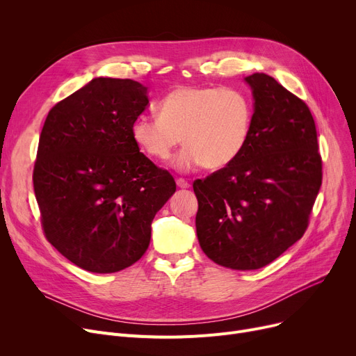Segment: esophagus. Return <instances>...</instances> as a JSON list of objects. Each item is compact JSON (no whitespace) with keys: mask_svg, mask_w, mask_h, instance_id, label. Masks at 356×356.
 <instances>
[{"mask_svg":"<svg viewBox=\"0 0 356 356\" xmlns=\"http://www.w3.org/2000/svg\"><path fill=\"white\" fill-rule=\"evenodd\" d=\"M176 184H177V188H180V189L191 188V183L188 180H184V179H176Z\"/></svg>","mask_w":356,"mask_h":356,"instance_id":"esophagus-1","label":"esophagus"}]
</instances>
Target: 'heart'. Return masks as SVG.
Listing matches in <instances>:
<instances>
[{
    "label": "heart",
    "instance_id": "b5f03b06",
    "mask_svg": "<svg viewBox=\"0 0 356 356\" xmlns=\"http://www.w3.org/2000/svg\"><path fill=\"white\" fill-rule=\"evenodd\" d=\"M159 112L138 115L131 136L143 153L161 163L183 137L186 147L175 161L180 172L229 165L245 148L254 121L251 99L234 88L181 86L160 101Z\"/></svg>",
    "mask_w": 356,
    "mask_h": 356
}]
</instances>
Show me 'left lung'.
<instances>
[{
  "label": "left lung",
  "instance_id": "obj_1",
  "mask_svg": "<svg viewBox=\"0 0 356 356\" xmlns=\"http://www.w3.org/2000/svg\"><path fill=\"white\" fill-rule=\"evenodd\" d=\"M254 121L242 153L197 179L196 232L213 263L257 270L303 236L322 186V157L309 106L266 73L245 78Z\"/></svg>",
  "mask_w": 356,
  "mask_h": 356
}]
</instances>
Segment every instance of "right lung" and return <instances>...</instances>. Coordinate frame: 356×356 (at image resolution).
Wrapping results in <instances>:
<instances>
[{"label":"right lung","instance_id":"1","mask_svg":"<svg viewBox=\"0 0 356 356\" xmlns=\"http://www.w3.org/2000/svg\"><path fill=\"white\" fill-rule=\"evenodd\" d=\"M147 104L144 85L95 78L44 121L33 170L42 228L86 271L117 273L137 263L156 213L176 192L173 176L140 153L131 136Z\"/></svg>","mask_w":356,"mask_h":356}]
</instances>
